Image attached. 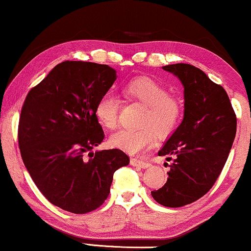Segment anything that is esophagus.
<instances>
[{
  "label": "esophagus",
  "instance_id": "obj_1",
  "mask_svg": "<svg viewBox=\"0 0 251 251\" xmlns=\"http://www.w3.org/2000/svg\"><path fill=\"white\" fill-rule=\"evenodd\" d=\"M130 164H131V166H133V167L143 168V169H146V168L150 167L149 162H146V161H144V160L136 159V157H132V159L130 160Z\"/></svg>",
  "mask_w": 251,
  "mask_h": 251
}]
</instances>
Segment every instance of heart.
Listing matches in <instances>:
<instances>
[{
	"label": "heart",
	"mask_w": 251,
	"mask_h": 251,
	"mask_svg": "<svg viewBox=\"0 0 251 251\" xmlns=\"http://www.w3.org/2000/svg\"><path fill=\"white\" fill-rule=\"evenodd\" d=\"M123 92L145 105L139 119L140 126L125 128L113 133L109 143L113 147L136 154L151 146L156 136L166 137L176 129L181 115L177 99L168 96L167 89L150 77H136L129 81ZM95 115L107 129H114L119 120V98L113 92L102 94L96 102Z\"/></svg>",
	"instance_id": "1"
}]
</instances>
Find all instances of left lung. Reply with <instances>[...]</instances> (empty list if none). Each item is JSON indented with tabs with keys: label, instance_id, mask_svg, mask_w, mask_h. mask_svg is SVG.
<instances>
[{
	"label": "left lung",
	"instance_id": "left-lung-1",
	"mask_svg": "<svg viewBox=\"0 0 251 251\" xmlns=\"http://www.w3.org/2000/svg\"><path fill=\"white\" fill-rule=\"evenodd\" d=\"M184 87V118L159 151L173 162L168 180L152 191L157 203L178 208L207 193L221 175L236 132V118L222 85L190 64L162 67Z\"/></svg>",
	"mask_w": 251,
	"mask_h": 251
}]
</instances>
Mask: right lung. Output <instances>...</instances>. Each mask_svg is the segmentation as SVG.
Instances as JSON below:
<instances>
[{
	"label": "right lung",
	"mask_w": 251,
	"mask_h": 251,
	"mask_svg": "<svg viewBox=\"0 0 251 251\" xmlns=\"http://www.w3.org/2000/svg\"><path fill=\"white\" fill-rule=\"evenodd\" d=\"M116 77L107 65L64 61L24 102L18 128L24 164L41 193L73 214L100 207L113 175L130 162L118 149L92 152L105 137L95 115L96 102Z\"/></svg>",
	"instance_id": "obj_1"
}]
</instances>
